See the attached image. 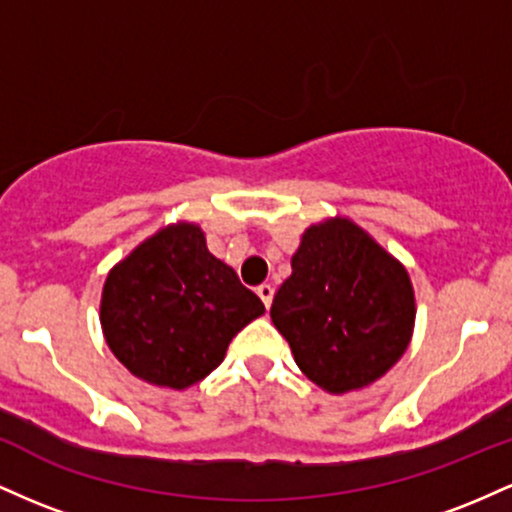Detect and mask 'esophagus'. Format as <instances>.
I'll list each match as a JSON object with an SVG mask.
<instances>
[{"instance_id":"esophagus-1","label":"esophagus","mask_w":512,"mask_h":512,"mask_svg":"<svg viewBox=\"0 0 512 512\" xmlns=\"http://www.w3.org/2000/svg\"><path fill=\"white\" fill-rule=\"evenodd\" d=\"M257 296H260L262 303L269 308V305H272V298H274V286L272 284H260V286H257Z\"/></svg>"}]
</instances>
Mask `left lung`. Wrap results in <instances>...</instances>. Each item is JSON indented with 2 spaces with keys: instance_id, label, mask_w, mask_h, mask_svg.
<instances>
[{
  "instance_id": "left-lung-1",
  "label": "left lung",
  "mask_w": 512,
  "mask_h": 512,
  "mask_svg": "<svg viewBox=\"0 0 512 512\" xmlns=\"http://www.w3.org/2000/svg\"><path fill=\"white\" fill-rule=\"evenodd\" d=\"M269 315L298 368L322 390L344 395L402 358L416 305L407 269L337 216L303 233Z\"/></svg>"
}]
</instances>
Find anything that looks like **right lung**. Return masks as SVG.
Returning <instances> with one entry per match:
<instances>
[{"instance_id":"1","label":"right lung","mask_w":512,"mask_h":512,"mask_svg":"<svg viewBox=\"0 0 512 512\" xmlns=\"http://www.w3.org/2000/svg\"><path fill=\"white\" fill-rule=\"evenodd\" d=\"M262 313L260 298L207 250L202 228L185 221L115 264L101 298L105 342L117 361L173 390L207 378L231 339Z\"/></svg>"}]
</instances>
